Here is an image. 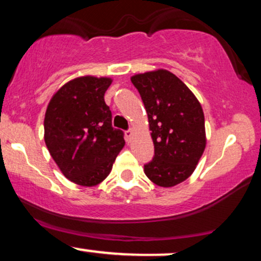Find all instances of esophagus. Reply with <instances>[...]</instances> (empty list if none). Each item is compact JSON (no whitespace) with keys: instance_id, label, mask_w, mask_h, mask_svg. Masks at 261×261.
<instances>
[{"instance_id":"34e87169","label":"esophagus","mask_w":261,"mask_h":261,"mask_svg":"<svg viewBox=\"0 0 261 261\" xmlns=\"http://www.w3.org/2000/svg\"><path fill=\"white\" fill-rule=\"evenodd\" d=\"M125 135H126V139L130 141L131 137H133V128H128L126 133H125Z\"/></svg>"}]
</instances>
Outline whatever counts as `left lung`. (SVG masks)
<instances>
[{
	"label": "left lung",
	"instance_id": "left-lung-1",
	"mask_svg": "<svg viewBox=\"0 0 261 261\" xmlns=\"http://www.w3.org/2000/svg\"><path fill=\"white\" fill-rule=\"evenodd\" d=\"M148 115L154 155L145 174L158 187L170 188L193 174L206 146L205 116L193 92L166 70L131 77Z\"/></svg>",
	"mask_w": 261,
	"mask_h": 261
}]
</instances>
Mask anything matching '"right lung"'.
Returning <instances> with one entry per match:
<instances>
[{
    "label": "right lung",
    "mask_w": 261,
    "mask_h": 261,
    "mask_svg": "<svg viewBox=\"0 0 261 261\" xmlns=\"http://www.w3.org/2000/svg\"><path fill=\"white\" fill-rule=\"evenodd\" d=\"M110 85L106 77L74 79L55 93L45 113L44 139L53 160L66 178L83 187L103 181L125 146L104 101Z\"/></svg>",
    "instance_id": "obj_1"
}]
</instances>
